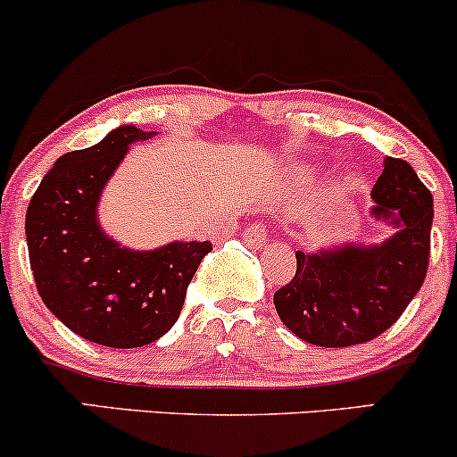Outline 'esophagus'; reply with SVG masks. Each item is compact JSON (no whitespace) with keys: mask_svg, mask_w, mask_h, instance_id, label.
<instances>
[{"mask_svg":"<svg viewBox=\"0 0 457 457\" xmlns=\"http://www.w3.org/2000/svg\"><path fill=\"white\" fill-rule=\"evenodd\" d=\"M243 240L249 246H253V249H260V246L266 245V229L262 223H253L246 228V232L243 236Z\"/></svg>","mask_w":457,"mask_h":457,"instance_id":"34e87169","label":"esophagus"}]
</instances>
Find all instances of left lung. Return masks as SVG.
<instances>
[{
	"instance_id": "8db88e82",
	"label": "left lung",
	"mask_w": 457,
	"mask_h": 457,
	"mask_svg": "<svg viewBox=\"0 0 457 457\" xmlns=\"http://www.w3.org/2000/svg\"><path fill=\"white\" fill-rule=\"evenodd\" d=\"M370 214L389 225L382 243L296 251V275L275 292L281 322L303 342L348 348L385 333L423 286L429 258L432 193L406 161L386 156Z\"/></svg>"
}]
</instances>
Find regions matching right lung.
<instances>
[{
	"mask_svg": "<svg viewBox=\"0 0 457 457\" xmlns=\"http://www.w3.org/2000/svg\"><path fill=\"white\" fill-rule=\"evenodd\" d=\"M122 124L86 150L60 156L36 188L25 217L38 295L72 333L107 348H141L176 324L208 240L156 249L120 245L98 221L109 178L137 141L154 137Z\"/></svg>",
	"mask_w": 457,
	"mask_h": 457,
	"instance_id": "obj_1",
	"label": "right lung"
}]
</instances>
